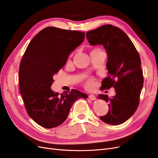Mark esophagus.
I'll return each instance as SVG.
<instances>
[{"label":"esophagus","mask_w":158,"mask_h":158,"mask_svg":"<svg viewBox=\"0 0 158 158\" xmlns=\"http://www.w3.org/2000/svg\"><path fill=\"white\" fill-rule=\"evenodd\" d=\"M89 98L91 99V100H95L96 99V97H95V95H94V94H90L89 95Z\"/></svg>","instance_id":"obj_1"}]
</instances>
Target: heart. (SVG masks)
I'll use <instances>...</instances> for the list:
<instances>
[{"label":"heart","mask_w":158,"mask_h":158,"mask_svg":"<svg viewBox=\"0 0 158 158\" xmlns=\"http://www.w3.org/2000/svg\"><path fill=\"white\" fill-rule=\"evenodd\" d=\"M93 51H100V50L99 49H95ZM92 83H93V80L92 79H89V80H88L87 81L86 85H87V86H90V85L92 84Z\"/></svg>","instance_id":"obj_1"}]
</instances>
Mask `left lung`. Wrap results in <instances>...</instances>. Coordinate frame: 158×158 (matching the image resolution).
Masks as SVG:
<instances>
[{"mask_svg": "<svg viewBox=\"0 0 158 158\" xmlns=\"http://www.w3.org/2000/svg\"><path fill=\"white\" fill-rule=\"evenodd\" d=\"M86 37L91 45H102L106 50L109 76L102 81L101 89L113 87L116 93L111 98L99 95L109 103L108 113L100 119L109 125H120L135 113L139 105L144 83L139 53L126 33L111 24L86 32Z\"/></svg>", "mask_w": 158, "mask_h": 158, "instance_id": "left-lung-1", "label": "left lung"}]
</instances>
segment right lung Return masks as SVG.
Returning <instances> with one entry per match:
<instances>
[{
	"instance_id": "obj_1",
	"label": "right lung",
	"mask_w": 158,
	"mask_h": 158,
	"mask_svg": "<svg viewBox=\"0 0 158 158\" xmlns=\"http://www.w3.org/2000/svg\"><path fill=\"white\" fill-rule=\"evenodd\" d=\"M85 38V33L47 27L33 38L19 69V86L27 113L47 128L61 125L76 99L87 98L78 90L59 95L51 89L52 77L64 67L69 55Z\"/></svg>"
}]
</instances>
